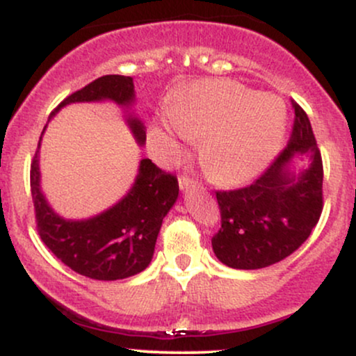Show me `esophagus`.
Instances as JSON below:
<instances>
[{
  "label": "esophagus",
  "mask_w": 356,
  "mask_h": 356,
  "mask_svg": "<svg viewBox=\"0 0 356 356\" xmlns=\"http://www.w3.org/2000/svg\"><path fill=\"white\" fill-rule=\"evenodd\" d=\"M194 184L195 181L194 179H191L189 175H181V177H179V187H181V191L191 189V187H194Z\"/></svg>",
  "instance_id": "esophagus-1"
}]
</instances>
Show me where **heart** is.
<instances>
[{"instance_id": "b5f03b06", "label": "heart", "mask_w": 356, "mask_h": 356, "mask_svg": "<svg viewBox=\"0 0 356 356\" xmlns=\"http://www.w3.org/2000/svg\"><path fill=\"white\" fill-rule=\"evenodd\" d=\"M170 124L189 138H202L204 172L219 186H239L273 161L286 130V107L277 97L259 95L234 81L206 80L182 90L167 107ZM164 161L181 155L179 142L159 132Z\"/></svg>"}]
</instances>
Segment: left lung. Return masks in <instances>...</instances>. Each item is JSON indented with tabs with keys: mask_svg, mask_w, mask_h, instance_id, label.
Instances as JSON below:
<instances>
[{
	"mask_svg": "<svg viewBox=\"0 0 356 356\" xmlns=\"http://www.w3.org/2000/svg\"><path fill=\"white\" fill-rule=\"evenodd\" d=\"M289 144L251 186L218 191L220 229L212 249L234 269H261L280 263L312 234L323 211V162L306 112L296 102ZM308 154V170L296 172L291 162Z\"/></svg>",
	"mask_w": 356,
	"mask_h": 356,
	"instance_id": "left-lung-1",
	"label": "left lung"
}]
</instances>
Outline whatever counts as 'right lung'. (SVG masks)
Here are the masks:
<instances>
[{"label":"right lung","instance_id":"add662e5","mask_svg":"<svg viewBox=\"0 0 356 356\" xmlns=\"http://www.w3.org/2000/svg\"><path fill=\"white\" fill-rule=\"evenodd\" d=\"M134 99L132 76L105 75L68 95L51 115L75 102L112 100L129 107ZM127 124L144 145V124L132 115L127 117ZM38 161L36 150L30 170L36 229L53 254L79 275L99 281L124 280L144 271L152 261L162 220L177 201V177L159 169L150 159H142L136 182L122 201L95 218L67 220L55 214L40 189Z\"/></svg>","mask_w":356,"mask_h":356}]
</instances>
